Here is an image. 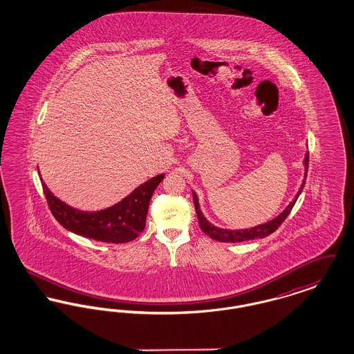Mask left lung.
Wrapping results in <instances>:
<instances>
[{"label":"left lung","instance_id":"1","mask_svg":"<svg viewBox=\"0 0 354 354\" xmlns=\"http://www.w3.org/2000/svg\"><path fill=\"white\" fill-rule=\"evenodd\" d=\"M308 162H309V152H305L304 156V179L303 183L300 185L297 194L295 195L293 201L289 203L286 207V209L283 212H280L276 218L263 223V224H257L251 228H244V230H227V228H220L214 225L209 220L203 215L201 205H199V199L196 192L192 189V196H194V204H195V209H196V215H198V220L201 224L203 232L205 235L212 237L216 241H221V243H239V241H245V240H254V239H263L266 236L270 235L272 232H274L281 223L286 219V216L289 215V212L292 211L293 205L296 201L299 199L300 194L303 192L304 185H305V179H306V174H308Z\"/></svg>","mask_w":354,"mask_h":354}]
</instances>
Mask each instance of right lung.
I'll return each instance as SVG.
<instances>
[{"instance_id":"add662e5","label":"right lung","mask_w":354,"mask_h":354,"mask_svg":"<svg viewBox=\"0 0 354 354\" xmlns=\"http://www.w3.org/2000/svg\"><path fill=\"white\" fill-rule=\"evenodd\" d=\"M41 176V174H39ZM159 174L107 208L82 211L57 198L41 178L45 196L54 218L70 232L103 243H129L145 230L149 204L155 188L163 180Z\"/></svg>"}]
</instances>
